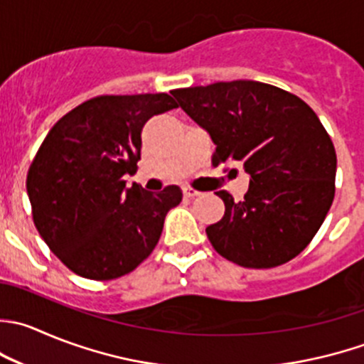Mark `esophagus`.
Instances as JSON below:
<instances>
[{"instance_id": "obj_1", "label": "esophagus", "mask_w": 364, "mask_h": 364, "mask_svg": "<svg viewBox=\"0 0 364 364\" xmlns=\"http://www.w3.org/2000/svg\"><path fill=\"white\" fill-rule=\"evenodd\" d=\"M183 193H185V197H190V199L200 196L199 190H193V188H190V186H185V188H183Z\"/></svg>"}]
</instances>
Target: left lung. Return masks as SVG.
I'll list each match as a JSON object with an SVG mask.
<instances>
[{"label":"left lung","instance_id":"left-lung-1","mask_svg":"<svg viewBox=\"0 0 364 364\" xmlns=\"http://www.w3.org/2000/svg\"><path fill=\"white\" fill-rule=\"evenodd\" d=\"M179 107L215 144L213 165L240 161L243 200L220 190L224 217L206 228L220 256L245 268H272L308 247L334 199L336 151L315 112L261 81H218L172 90Z\"/></svg>","mask_w":364,"mask_h":364}]
</instances>
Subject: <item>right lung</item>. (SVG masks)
<instances>
[{
  "label": "right lung",
  "mask_w": 364,
  "mask_h": 364,
  "mask_svg": "<svg viewBox=\"0 0 364 364\" xmlns=\"http://www.w3.org/2000/svg\"><path fill=\"white\" fill-rule=\"evenodd\" d=\"M178 108L168 94L100 96L63 115L38 147L26 178L37 231L81 277L110 281L135 270L156 247L181 188L151 193L135 174L142 128Z\"/></svg>",
  "instance_id": "obj_1"
}]
</instances>
